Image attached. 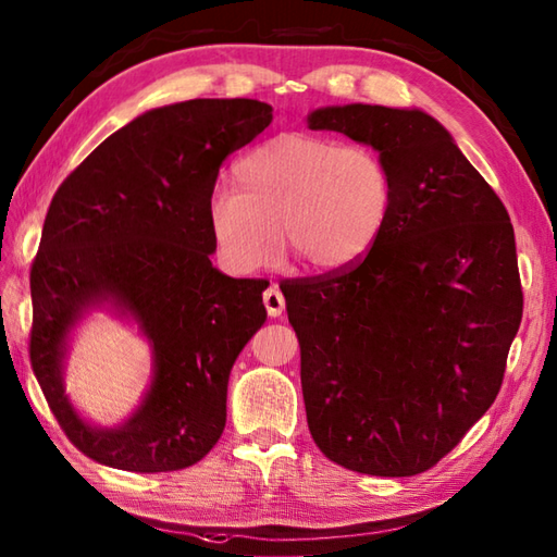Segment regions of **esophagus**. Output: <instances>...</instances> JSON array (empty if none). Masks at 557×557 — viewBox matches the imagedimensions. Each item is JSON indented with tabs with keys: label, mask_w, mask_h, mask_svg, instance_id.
Instances as JSON below:
<instances>
[{
	"label": "esophagus",
	"mask_w": 557,
	"mask_h": 557,
	"mask_svg": "<svg viewBox=\"0 0 557 557\" xmlns=\"http://www.w3.org/2000/svg\"><path fill=\"white\" fill-rule=\"evenodd\" d=\"M263 304L270 318H277L282 315V311H285V297H282V292L277 287H268L263 292Z\"/></svg>",
	"instance_id": "obj_1"
}]
</instances>
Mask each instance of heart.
Segmentation results:
<instances>
[{"instance_id": "1", "label": "heart", "mask_w": 557, "mask_h": 557, "mask_svg": "<svg viewBox=\"0 0 557 557\" xmlns=\"http://www.w3.org/2000/svg\"><path fill=\"white\" fill-rule=\"evenodd\" d=\"M210 196L208 222L234 272L272 265L280 244L313 272H339L371 251L395 206V176L373 148L282 134L234 164Z\"/></svg>"}]
</instances>
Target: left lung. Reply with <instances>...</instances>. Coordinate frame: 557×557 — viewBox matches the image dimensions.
I'll return each instance as SVG.
<instances>
[{
    "instance_id": "8db88e82",
    "label": "left lung",
    "mask_w": 557,
    "mask_h": 557,
    "mask_svg": "<svg viewBox=\"0 0 557 557\" xmlns=\"http://www.w3.org/2000/svg\"><path fill=\"white\" fill-rule=\"evenodd\" d=\"M309 128L371 146L395 176L393 215L363 260L280 285L309 431L345 469L421 474L500 393L524 304L512 222L431 114L333 104Z\"/></svg>"
}]
</instances>
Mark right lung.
<instances>
[{
    "label": "right lung",
    "instance_id": "obj_1",
    "mask_svg": "<svg viewBox=\"0 0 557 557\" xmlns=\"http://www.w3.org/2000/svg\"><path fill=\"white\" fill-rule=\"evenodd\" d=\"M270 122V104L248 98L164 104L57 188L30 268V366L69 441L104 467L186 469L220 441L230 371L268 313L265 280L212 268L208 203L224 158ZM96 308L132 320L153 354L145 401L112 430L83 420L63 389L67 337Z\"/></svg>",
    "mask_w": 557,
    "mask_h": 557
}]
</instances>
